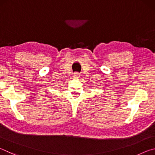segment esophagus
Masks as SVG:
<instances>
[{"instance_id": "34e87169", "label": "esophagus", "mask_w": 155, "mask_h": 155, "mask_svg": "<svg viewBox=\"0 0 155 155\" xmlns=\"http://www.w3.org/2000/svg\"><path fill=\"white\" fill-rule=\"evenodd\" d=\"M74 78H79L80 77V74L78 73H74Z\"/></svg>"}]
</instances>
